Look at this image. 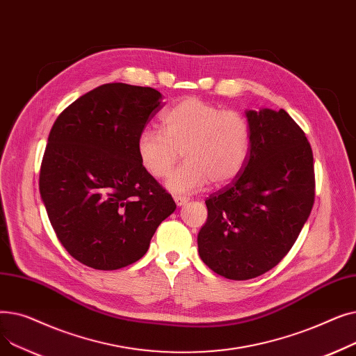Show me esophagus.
Here are the masks:
<instances>
[{"mask_svg":"<svg viewBox=\"0 0 356 356\" xmlns=\"http://www.w3.org/2000/svg\"><path fill=\"white\" fill-rule=\"evenodd\" d=\"M189 202V197H184V196H175V203L177 204V207H183V204H186Z\"/></svg>","mask_w":356,"mask_h":356,"instance_id":"1","label":"esophagus"}]
</instances>
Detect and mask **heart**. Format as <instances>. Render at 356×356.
<instances>
[{
    "instance_id": "obj_1",
    "label": "heart",
    "mask_w": 356,
    "mask_h": 356,
    "mask_svg": "<svg viewBox=\"0 0 356 356\" xmlns=\"http://www.w3.org/2000/svg\"><path fill=\"white\" fill-rule=\"evenodd\" d=\"M161 127L163 131L144 128L136 148L140 164L156 179L170 173L183 152L186 163L165 181L170 192L193 193L209 181L227 184L244 170L251 149V128L241 112L186 98L164 112Z\"/></svg>"
}]
</instances>
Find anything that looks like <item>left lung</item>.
Masks as SVG:
<instances>
[{"label": "left lung", "instance_id": "obj_1", "mask_svg": "<svg viewBox=\"0 0 356 356\" xmlns=\"http://www.w3.org/2000/svg\"><path fill=\"white\" fill-rule=\"evenodd\" d=\"M251 149L242 173L204 203L197 234L202 261L229 280L267 273L291 250L312 212V147L284 109L245 111Z\"/></svg>", "mask_w": 356, "mask_h": 356}]
</instances>
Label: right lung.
Returning a JSON list of instances; mask_svg holds the SVG:
<instances>
[{"instance_id": "obj_1", "label": "right lung", "mask_w": 356, "mask_h": 356, "mask_svg": "<svg viewBox=\"0 0 356 356\" xmlns=\"http://www.w3.org/2000/svg\"><path fill=\"white\" fill-rule=\"evenodd\" d=\"M161 108V93L153 88L106 83L70 104L50 129L40 196L62 245L90 268L136 263L176 211L136 148Z\"/></svg>"}]
</instances>
